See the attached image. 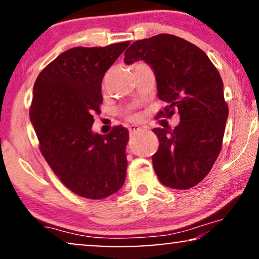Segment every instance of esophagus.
<instances>
[{
    "label": "esophagus",
    "instance_id": "obj_1",
    "mask_svg": "<svg viewBox=\"0 0 259 259\" xmlns=\"http://www.w3.org/2000/svg\"><path fill=\"white\" fill-rule=\"evenodd\" d=\"M130 133L131 134H137V133H139V132H141V131H144V128H141V127H139V126H130Z\"/></svg>",
    "mask_w": 259,
    "mask_h": 259
}]
</instances>
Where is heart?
<instances>
[{
  "label": "heart",
  "instance_id": "b5f03b06",
  "mask_svg": "<svg viewBox=\"0 0 259 259\" xmlns=\"http://www.w3.org/2000/svg\"><path fill=\"white\" fill-rule=\"evenodd\" d=\"M130 119L136 120V119H138V115H131V116H130Z\"/></svg>",
  "mask_w": 259,
  "mask_h": 259
}]
</instances>
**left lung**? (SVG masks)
<instances>
[{
  "instance_id": "obj_1",
  "label": "left lung",
  "mask_w": 259,
  "mask_h": 259,
  "mask_svg": "<svg viewBox=\"0 0 259 259\" xmlns=\"http://www.w3.org/2000/svg\"><path fill=\"white\" fill-rule=\"evenodd\" d=\"M145 61L157 80L158 98L168 104L158 116L180 121L175 128H153L159 148L154 171L165 186L187 190L211 171L222 148L229 108L224 84L208 56L191 42L159 34L136 41L125 52V63Z\"/></svg>"
}]
</instances>
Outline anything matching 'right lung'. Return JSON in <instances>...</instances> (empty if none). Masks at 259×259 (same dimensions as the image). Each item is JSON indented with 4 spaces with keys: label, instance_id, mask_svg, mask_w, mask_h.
I'll use <instances>...</instances> for the list:
<instances>
[{
    "label": "right lung",
    "instance_id": "1",
    "mask_svg": "<svg viewBox=\"0 0 259 259\" xmlns=\"http://www.w3.org/2000/svg\"><path fill=\"white\" fill-rule=\"evenodd\" d=\"M130 42L74 47L40 73L29 112L40 150L60 180L74 193L102 199L125 183L128 131L115 126L101 136L92 131L100 111L101 83Z\"/></svg>",
    "mask_w": 259,
    "mask_h": 259
}]
</instances>
